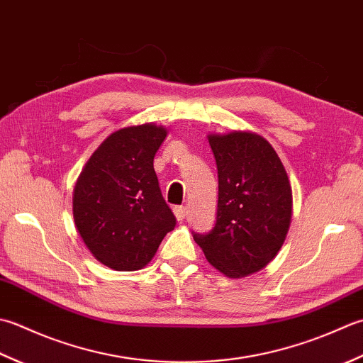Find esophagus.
I'll use <instances>...</instances> for the list:
<instances>
[{"mask_svg":"<svg viewBox=\"0 0 363 363\" xmlns=\"http://www.w3.org/2000/svg\"><path fill=\"white\" fill-rule=\"evenodd\" d=\"M174 214H175L177 219L183 220L184 218L188 216V208H186V206H175V208H174Z\"/></svg>","mask_w":363,"mask_h":363,"instance_id":"1","label":"esophagus"}]
</instances>
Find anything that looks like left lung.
<instances>
[{
	"instance_id": "8db88e82",
	"label": "left lung",
	"mask_w": 363,
	"mask_h": 363,
	"mask_svg": "<svg viewBox=\"0 0 363 363\" xmlns=\"http://www.w3.org/2000/svg\"><path fill=\"white\" fill-rule=\"evenodd\" d=\"M218 167V213L210 232L194 241L214 268L238 279L264 268L291 223L290 180L276 150L247 131L210 135Z\"/></svg>"
}]
</instances>
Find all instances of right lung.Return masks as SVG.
I'll return each mask as SVG.
<instances>
[{
	"instance_id": "add662e5",
	"label": "right lung",
	"mask_w": 363,
	"mask_h": 363,
	"mask_svg": "<svg viewBox=\"0 0 363 363\" xmlns=\"http://www.w3.org/2000/svg\"><path fill=\"white\" fill-rule=\"evenodd\" d=\"M166 135L152 123L113 133L77 182L75 225L92 255L111 269L143 268L177 224L153 169Z\"/></svg>"
}]
</instances>
